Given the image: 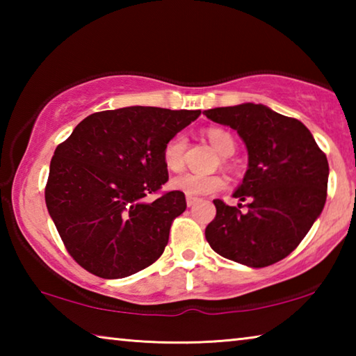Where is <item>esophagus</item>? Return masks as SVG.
I'll use <instances>...</instances> for the list:
<instances>
[{
    "label": "esophagus",
    "instance_id": "esophagus-1",
    "mask_svg": "<svg viewBox=\"0 0 356 356\" xmlns=\"http://www.w3.org/2000/svg\"><path fill=\"white\" fill-rule=\"evenodd\" d=\"M196 201H197V197H193V196H186V206H188V207H191V206H195V204H196Z\"/></svg>",
    "mask_w": 356,
    "mask_h": 356
}]
</instances>
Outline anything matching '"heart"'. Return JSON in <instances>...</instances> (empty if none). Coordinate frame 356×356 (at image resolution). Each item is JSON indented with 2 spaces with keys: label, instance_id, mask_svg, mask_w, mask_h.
I'll return each mask as SVG.
<instances>
[{
  "label": "heart",
  "instance_id": "1",
  "mask_svg": "<svg viewBox=\"0 0 356 356\" xmlns=\"http://www.w3.org/2000/svg\"><path fill=\"white\" fill-rule=\"evenodd\" d=\"M207 138L212 146L218 150L221 155H231L236 149V141L231 134L221 129H210L207 131ZM185 149H186V136L184 134H177L165 144L163 149V161L170 171L179 172L184 170L185 165ZM172 188L182 191L186 196H206L210 193L220 191L225 186V179L216 176V174H193L186 172L184 176L172 179Z\"/></svg>",
  "mask_w": 356,
  "mask_h": 356
}]
</instances>
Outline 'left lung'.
Wrapping results in <instances>:
<instances>
[{
    "instance_id": "8db88e82",
    "label": "left lung",
    "mask_w": 356,
    "mask_h": 356,
    "mask_svg": "<svg viewBox=\"0 0 356 356\" xmlns=\"http://www.w3.org/2000/svg\"><path fill=\"white\" fill-rule=\"evenodd\" d=\"M236 130L248 150V170L232 193L246 210L215 200L206 238L215 252L251 268L281 261L297 248L327 201L328 160L300 120L262 104L204 111Z\"/></svg>"
}]
</instances>
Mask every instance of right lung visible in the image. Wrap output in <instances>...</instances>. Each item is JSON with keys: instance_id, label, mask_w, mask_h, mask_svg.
Masks as SVG:
<instances>
[{"instance_id": "obj_1", "label": "right lung", "mask_w": 356, "mask_h": 356, "mask_svg": "<svg viewBox=\"0 0 356 356\" xmlns=\"http://www.w3.org/2000/svg\"><path fill=\"white\" fill-rule=\"evenodd\" d=\"M200 110L125 106L83 119L50 163L48 213L70 256L95 276L119 280L163 254L182 191L144 201L168 182L163 149Z\"/></svg>"}]
</instances>
